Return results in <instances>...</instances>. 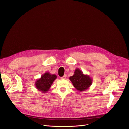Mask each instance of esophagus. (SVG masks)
Instances as JSON below:
<instances>
[{
  "instance_id": "esophagus-1",
  "label": "esophagus",
  "mask_w": 129,
  "mask_h": 129,
  "mask_svg": "<svg viewBox=\"0 0 129 129\" xmlns=\"http://www.w3.org/2000/svg\"><path fill=\"white\" fill-rule=\"evenodd\" d=\"M66 75H64V76L61 77V79H66Z\"/></svg>"
}]
</instances>
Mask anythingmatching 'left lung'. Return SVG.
<instances>
[{
    "mask_svg": "<svg viewBox=\"0 0 129 129\" xmlns=\"http://www.w3.org/2000/svg\"><path fill=\"white\" fill-rule=\"evenodd\" d=\"M69 80L75 88L80 92L88 89L92 83V79L87 75H84L79 68L76 69L74 75L69 77Z\"/></svg>",
    "mask_w": 129,
    "mask_h": 129,
    "instance_id": "obj_1",
    "label": "left lung"
}]
</instances>
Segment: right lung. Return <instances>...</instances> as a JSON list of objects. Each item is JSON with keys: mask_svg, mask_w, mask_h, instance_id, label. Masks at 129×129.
<instances>
[{"mask_svg": "<svg viewBox=\"0 0 129 129\" xmlns=\"http://www.w3.org/2000/svg\"><path fill=\"white\" fill-rule=\"evenodd\" d=\"M57 78L56 75L50 74L49 72H45L41 76L40 79L35 82L36 88L42 93H46L48 91L54 81Z\"/></svg>", "mask_w": 129, "mask_h": 129, "instance_id": "right-lung-1", "label": "right lung"}]
</instances>
